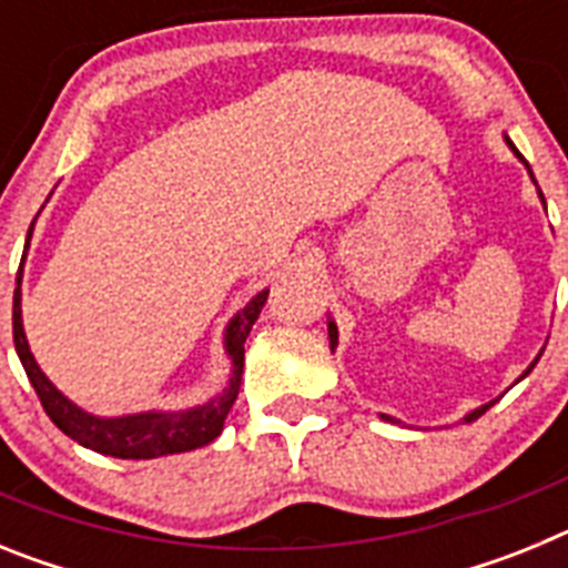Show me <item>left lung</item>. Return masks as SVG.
Instances as JSON below:
<instances>
[{"label": "left lung", "instance_id": "8db88e82", "mask_svg": "<svg viewBox=\"0 0 568 568\" xmlns=\"http://www.w3.org/2000/svg\"><path fill=\"white\" fill-rule=\"evenodd\" d=\"M506 144H509V148H511V153H515V155H518V159H520V162H524V155H520L518 153V148H515V144H511L509 142V139H506ZM526 164V162H524ZM526 168H529V164H526ZM531 175V173H529ZM531 182H535V175H531ZM538 195H540V202H544V193H540V190H538ZM335 346H338V327H335V321H329V349H335ZM535 364H538V358H535V361H531V366H535ZM531 366H529V369H526V373L524 375H520V378H526V375H529L531 373ZM491 404H495V400H489V404H484V406H478V409H471V413L469 415H466V424H471V420H478L480 418V415H484L486 413V409H489V406ZM381 418H384V420H395V418H389V415H381Z\"/></svg>", "mask_w": 568, "mask_h": 568}]
</instances>
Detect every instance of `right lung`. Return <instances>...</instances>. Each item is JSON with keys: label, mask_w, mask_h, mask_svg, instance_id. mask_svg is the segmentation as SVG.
I'll list each match as a JSON object with an SVG mask.
<instances>
[{"label": "right lung", "mask_w": 568, "mask_h": 568, "mask_svg": "<svg viewBox=\"0 0 568 568\" xmlns=\"http://www.w3.org/2000/svg\"><path fill=\"white\" fill-rule=\"evenodd\" d=\"M30 230H33V224H30ZM28 244H24V253H28ZM267 295L270 290H261L247 307L241 310V313L227 324L224 346H227V355L233 358V375H230V384L224 386V393L215 395V398L207 400L204 406H193V409H184V413H139L122 415V418H97V415L84 413V409H79L73 400L64 398L57 386L50 384L48 375L39 369L37 358L30 353L28 338H24L22 267H19L17 273V290H13V344H17L19 361H22L24 373H28L30 384H33L39 400H42L44 413L50 415V420H53L68 438L77 440V444L88 446L93 453L124 460H148L159 458V455L190 453V449L207 446L210 440H215L222 435L224 418H227L230 406L235 404L241 389L244 341H247L250 329H253L255 318H258Z\"/></svg>", "instance_id": "add662e5"}]
</instances>
